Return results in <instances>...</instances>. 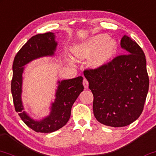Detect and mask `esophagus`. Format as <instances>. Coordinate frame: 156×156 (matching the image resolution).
Segmentation results:
<instances>
[{"instance_id": "obj_1", "label": "esophagus", "mask_w": 156, "mask_h": 156, "mask_svg": "<svg viewBox=\"0 0 156 156\" xmlns=\"http://www.w3.org/2000/svg\"><path fill=\"white\" fill-rule=\"evenodd\" d=\"M83 86H84L85 88H88V81L86 79V78H83Z\"/></svg>"}]
</instances>
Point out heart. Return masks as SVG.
<instances>
[{
	"label": "heart",
	"mask_w": 156,
	"mask_h": 156,
	"mask_svg": "<svg viewBox=\"0 0 156 156\" xmlns=\"http://www.w3.org/2000/svg\"><path fill=\"white\" fill-rule=\"evenodd\" d=\"M117 48V44L115 40L107 39L105 34H99L76 46L73 52L79 58H88L94 54L90 59V66L99 68L109 62L115 54Z\"/></svg>",
	"instance_id": "b5f03b06"
}]
</instances>
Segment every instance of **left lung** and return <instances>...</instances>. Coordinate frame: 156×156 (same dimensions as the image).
<instances>
[{
  "label": "left lung",
  "mask_w": 156,
  "mask_h": 156,
  "mask_svg": "<svg viewBox=\"0 0 156 156\" xmlns=\"http://www.w3.org/2000/svg\"><path fill=\"white\" fill-rule=\"evenodd\" d=\"M120 44L126 54L99 68L84 70L94 95L96 119L113 127H125L137 119L149 88L146 60L142 48L126 35Z\"/></svg>",
  "instance_id": "left-lung-1"
}]
</instances>
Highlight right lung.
I'll return each mask as SVG.
<instances>
[{
  "mask_svg": "<svg viewBox=\"0 0 156 156\" xmlns=\"http://www.w3.org/2000/svg\"><path fill=\"white\" fill-rule=\"evenodd\" d=\"M55 37L52 32L31 37L16 55L13 63L11 93L15 110L26 125L37 133H52L66 125L70 117L73 104L84 89L82 76L58 81L55 94L56 98L52 104L51 112L48 117L36 121L23 111L24 108L21 101L23 66L37 58L54 55L58 45Z\"/></svg>",
  "mask_w": 156,
  "mask_h": 156,
  "instance_id": "obj_1",
  "label": "right lung"
}]
</instances>
